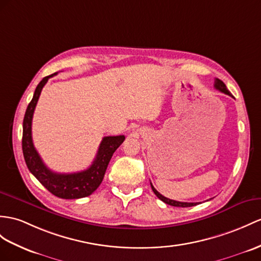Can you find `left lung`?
I'll return each mask as SVG.
<instances>
[{
    "mask_svg": "<svg viewBox=\"0 0 261 261\" xmlns=\"http://www.w3.org/2000/svg\"><path fill=\"white\" fill-rule=\"evenodd\" d=\"M214 86H215L216 90H218V91H220L221 93H225V94H227V95H229V96H231L230 92L227 90L225 83L222 82V81H220L219 79H216V80H215V85H214ZM150 186H151L152 192L155 193V195L158 197V198H160L161 200H163V201L165 202V204H167V205L175 206V207H192V206H196L197 204H198V202H182V201H176V200H173V199L166 198V197H164L162 194H160V193L157 192V190L154 188V186L151 185V182H150Z\"/></svg>",
    "mask_w": 261,
    "mask_h": 261,
    "instance_id": "8db88e82",
    "label": "left lung"
}]
</instances>
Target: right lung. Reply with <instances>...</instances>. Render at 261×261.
Wrapping results in <instances>:
<instances>
[{
  "label": "right lung",
  "instance_id": "add662e5",
  "mask_svg": "<svg viewBox=\"0 0 261 261\" xmlns=\"http://www.w3.org/2000/svg\"><path fill=\"white\" fill-rule=\"evenodd\" d=\"M57 73L46 76L40 82L34 92L33 98L30 101L23 120L22 149L29 170L49 193L63 199H77L90 196L98 188L104 178L106 168L109 166L114 151L122 145L125 136L104 137L93 164L85 170L73 174H60L50 170L43 163L32 141V118H33L35 106L44 85L46 84L49 77H53Z\"/></svg>",
  "mask_w": 261,
  "mask_h": 261
}]
</instances>
